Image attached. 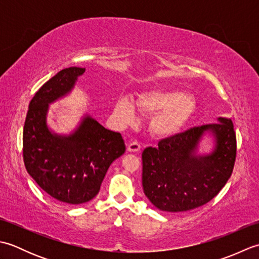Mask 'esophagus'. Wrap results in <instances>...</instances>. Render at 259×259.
I'll return each instance as SVG.
<instances>
[{
	"label": "esophagus",
	"instance_id": "esophagus-1",
	"mask_svg": "<svg viewBox=\"0 0 259 259\" xmlns=\"http://www.w3.org/2000/svg\"><path fill=\"white\" fill-rule=\"evenodd\" d=\"M141 149V145L138 141H130L128 146H126V150L129 152H138Z\"/></svg>",
	"mask_w": 259,
	"mask_h": 259
}]
</instances>
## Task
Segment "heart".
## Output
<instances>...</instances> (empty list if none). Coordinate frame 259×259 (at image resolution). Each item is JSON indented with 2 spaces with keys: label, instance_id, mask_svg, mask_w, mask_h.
<instances>
[{
  "label": "heart",
  "instance_id": "b5f03b06",
  "mask_svg": "<svg viewBox=\"0 0 259 259\" xmlns=\"http://www.w3.org/2000/svg\"><path fill=\"white\" fill-rule=\"evenodd\" d=\"M138 104L148 113H157L152 118L150 129L158 138L176 135L194 112L195 104L188 93L181 90L153 89L141 93ZM114 114L122 123H130L137 117L136 102L129 97H121L114 104Z\"/></svg>",
  "mask_w": 259,
  "mask_h": 259
}]
</instances>
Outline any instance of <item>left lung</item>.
I'll return each instance as SVG.
<instances>
[{"instance_id":"obj_1","label":"left lung","mask_w":259,"mask_h":259,"mask_svg":"<svg viewBox=\"0 0 259 259\" xmlns=\"http://www.w3.org/2000/svg\"><path fill=\"white\" fill-rule=\"evenodd\" d=\"M212 140L208 153L199 149L202 140ZM236 159L233 121L195 126L159 141L158 148L142 152V187L159 210L188 211L216 196L232 176Z\"/></svg>"}]
</instances>
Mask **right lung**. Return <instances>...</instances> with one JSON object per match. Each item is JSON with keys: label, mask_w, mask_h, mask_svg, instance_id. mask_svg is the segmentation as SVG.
<instances>
[{"label": "right lung", "mask_w": 259, "mask_h": 259, "mask_svg": "<svg viewBox=\"0 0 259 259\" xmlns=\"http://www.w3.org/2000/svg\"><path fill=\"white\" fill-rule=\"evenodd\" d=\"M84 72V68L71 67L46 82L30 102L23 128L27 172L47 194L69 205L93 199L110 164L125 151L121 135L88 113L68 135L48 124L50 104L69 96Z\"/></svg>", "instance_id": "right-lung-1"}]
</instances>
